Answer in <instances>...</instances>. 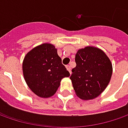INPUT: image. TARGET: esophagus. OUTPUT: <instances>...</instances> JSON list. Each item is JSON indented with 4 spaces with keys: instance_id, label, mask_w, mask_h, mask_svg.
Returning a JSON list of instances; mask_svg holds the SVG:
<instances>
[{
    "instance_id": "obj_1",
    "label": "esophagus",
    "mask_w": 128,
    "mask_h": 128,
    "mask_svg": "<svg viewBox=\"0 0 128 128\" xmlns=\"http://www.w3.org/2000/svg\"><path fill=\"white\" fill-rule=\"evenodd\" d=\"M66 68H67V70L69 71L70 74H71V68H70V66H67Z\"/></svg>"
}]
</instances>
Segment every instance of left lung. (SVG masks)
<instances>
[{
  "label": "left lung",
  "mask_w": 128,
  "mask_h": 128,
  "mask_svg": "<svg viewBox=\"0 0 128 128\" xmlns=\"http://www.w3.org/2000/svg\"><path fill=\"white\" fill-rule=\"evenodd\" d=\"M76 67L72 70L71 80L76 95L82 100H92L100 96L110 80L112 66L102 50L92 46L78 50Z\"/></svg>",
  "instance_id": "obj_1"
}]
</instances>
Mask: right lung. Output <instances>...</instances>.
<instances>
[{
    "instance_id": "1",
    "label": "right lung",
    "mask_w": 128,
    "mask_h": 128,
    "mask_svg": "<svg viewBox=\"0 0 128 128\" xmlns=\"http://www.w3.org/2000/svg\"><path fill=\"white\" fill-rule=\"evenodd\" d=\"M22 72L29 88L46 98L56 92L63 78L70 76L57 49L50 43L41 44L28 52L22 62Z\"/></svg>"
}]
</instances>
